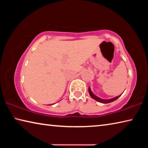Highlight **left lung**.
Returning a JSON list of instances; mask_svg holds the SVG:
<instances>
[{"mask_svg":"<svg viewBox=\"0 0 148 148\" xmlns=\"http://www.w3.org/2000/svg\"><path fill=\"white\" fill-rule=\"evenodd\" d=\"M89 93L90 95V96H91L92 99H95V101H98L99 102H101V103H104V104H107V103H110V102H112L114 101H116L117 99L119 98V97L121 96V95H119V96H117L116 97H115V98L113 99H108V100H104V99H101L99 98L98 97H97L96 95H95L93 93H92V92L91 91V89H90V87H89Z\"/></svg>","mask_w":148,"mask_h":148,"instance_id":"obj_1","label":"left lung"}]
</instances>
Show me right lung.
Masks as SVG:
<instances>
[{
    "label": "right lung",
    "instance_id": "1",
    "mask_svg": "<svg viewBox=\"0 0 148 148\" xmlns=\"http://www.w3.org/2000/svg\"><path fill=\"white\" fill-rule=\"evenodd\" d=\"M50 105H51V104H50Z\"/></svg>",
    "mask_w": 148,
    "mask_h": 148
}]
</instances>
